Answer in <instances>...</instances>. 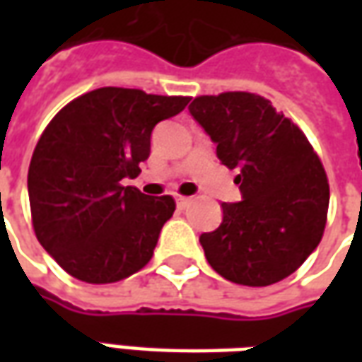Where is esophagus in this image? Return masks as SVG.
Here are the masks:
<instances>
[{"instance_id":"obj_1","label":"esophagus","mask_w":362,"mask_h":362,"mask_svg":"<svg viewBox=\"0 0 362 362\" xmlns=\"http://www.w3.org/2000/svg\"><path fill=\"white\" fill-rule=\"evenodd\" d=\"M189 202H192V197H184V196L176 197V205H178L180 209H186V207L189 205Z\"/></svg>"}]
</instances>
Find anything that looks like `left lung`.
Returning a JSON list of instances; mask_svg holds the SVG:
<instances>
[{"instance_id": "1", "label": "left lung", "mask_w": 362, "mask_h": 362, "mask_svg": "<svg viewBox=\"0 0 362 362\" xmlns=\"http://www.w3.org/2000/svg\"><path fill=\"white\" fill-rule=\"evenodd\" d=\"M243 199L223 204V223L204 233L205 258L225 279L267 287L316 250L326 227L329 186L306 135L254 93L197 96L189 104Z\"/></svg>"}]
</instances>
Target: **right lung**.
Masks as SVG:
<instances>
[{
    "mask_svg": "<svg viewBox=\"0 0 362 362\" xmlns=\"http://www.w3.org/2000/svg\"><path fill=\"white\" fill-rule=\"evenodd\" d=\"M188 103V96L103 87L71 100L44 129L28 166L33 227L75 279L116 283L149 264L176 204L124 180L149 158L153 127Z\"/></svg>",
    "mask_w": 362,
    "mask_h": 362,
    "instance_id": "add662e5",
    "label": "right lung"
}]
</instances>
